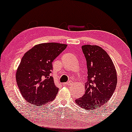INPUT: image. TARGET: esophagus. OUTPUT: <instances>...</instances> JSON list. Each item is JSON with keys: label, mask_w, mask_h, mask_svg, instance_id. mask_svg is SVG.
I'll return each instance as SVG.
<instances>
[{"label": "esophagus", "mask_w": 132, "mask_h": 132, "mask_svg": "<svg viewBox=\"0 0 132 132\" xmlns=\"http://www.w3.org/2000/svg\"><path fill=\"white\" fill-rule=\"evenodd\" d=\"M71 81H69V82H66V83H64V86H70L71 84Z\"/></svg>", "instance_id": "1"}]
</instances>
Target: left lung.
Returning <instances> with one entry per match:
<instances>
[{"label": "left lung", "instance_id": "8db88e82", "mask_svg": "<svg viewBox=\"0 0 132 132\" xmlns=\"http://www.w3.org/2000/svg\"><path fill=\"white\" fill-rule=\"evenodd\" d=\"M87 61V82L85 93L75 102L88 110L98 109L108 102L117 83V71L107 53L97 45L82 46Z\"/></svg>", "mask_w": 132, "mask_h": 132}]
</instances>
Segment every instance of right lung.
Instances as JSON below:
<instances>
[{"label": "right lung", "mask_w": 132, "mask_h": 132, "mask_svg": "<svg viewBox=\"0 0 132 132\" xmlns=\"http://www.w3.org/2000/svg\"><path fill=\"white\" fill-rule=\"evenodd\" d=\"M66 44L40 43L24 54L16 71V81L22 97L35 106L54 100L58 92L50 76L52 62L66 48Z\"/></svg>", "instance_id": "right-lung-1"}]
</instances>
